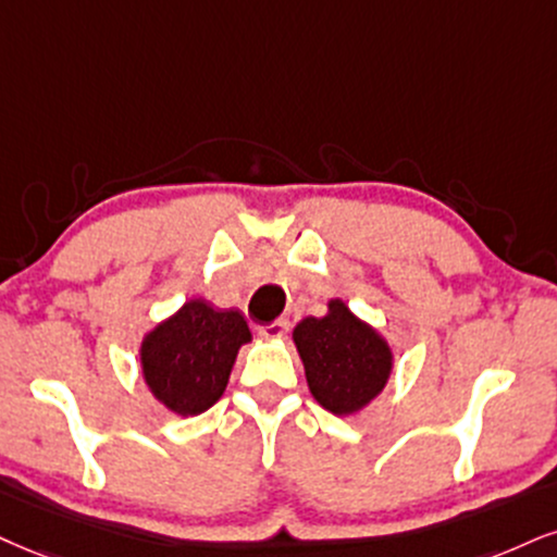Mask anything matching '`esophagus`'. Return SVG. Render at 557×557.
Here are the masks:
<instances>
[{
	"label": "esophagus",
	"mask_w": 557,
	"mask_h": 557,
	"mask_svg": "<svg viewBox=\"0 0 557 557\" xmlns=\"http://www.w3.org/2000/svg\"><path fill=\"white\" fill-rule=\"evenodd\" d=\"M286 331H289V320H286V318H278V320L268 322V325H260V327H258V333L263 335L265 341H278V338H284Z\"/></svg>",
	"instance_id": "obj_1"
}]
</instances>
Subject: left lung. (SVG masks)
Here are the masks:
<instances>
[{"label": "left lung", "mask_w": 557, "mask_h": 557, "mask_svg": "<svg viewBox=\"0 0 557 557\" xmlns=\"http://www.w3.org/2000/svg\"><path fill=\"white\" fill-rule=\"evenodd\" d=\"M292 341L307 387L333 416L361 413L395 372V351L387 338L338 297L327 301L322 318L299 320Z\"/></svg>", "instance_id": "8db88e82"}]
</instances>
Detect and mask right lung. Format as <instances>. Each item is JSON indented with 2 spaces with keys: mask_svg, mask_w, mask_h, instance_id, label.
Masks as SVG:
<instances>
[{
  "mask_svg": "<svg viewBox=\"0 0 557 557\" xmlns=\"http://www.w3.org/2000/svg\"><path fill=\"white\" fill-rule=\"evenodd\" d=\"M252 343L245 314L219 310L201 297L144 333L141 380L162 408L175 416H201L224 395L239 348Z\"/></svg>",
  "mask_w": 557,
  "mask_h": 557,
  "instance_id": "obj_1",
  "label": "right lung"
}]
</instances>
